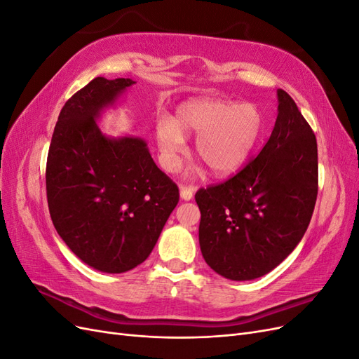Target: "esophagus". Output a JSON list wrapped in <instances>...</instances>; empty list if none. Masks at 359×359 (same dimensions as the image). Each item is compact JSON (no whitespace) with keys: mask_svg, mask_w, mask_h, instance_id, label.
<instances>
[{"mask_svg":"<svg viewBox=\"0 0 359 359\" xmlns=\"http://www.w3.org/2000/svg\"><path fill=\"white\" fill-rule=\"evenodd\" d=\"M180 193H181V198L184 201H190L194 194V187L193 186H181Z\"/></svg>","mask_w":359,"mask_h":359,"instance_id":"esophagus-1","label":"esophagus"}]
</instances>
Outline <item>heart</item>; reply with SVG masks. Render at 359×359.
<instances>
[{
  "label": "heart",
  "mask_w": 359,
  "mask_h": 359,
  "mask_svg": "<svg viewBox=\"0 0 359 359\" xmlns=\"http://www.w3.org/2000/svg\"><path fill=\"white\" fill-rule=\"evenodd\" d=\"M262 133V116L255 104L196 100L180 106L177 119L160 116L157 142L166 169L177 170L186 151L184 135H198L196 157L217 175L241 168Z\"/></svg>",
  "instance_id": "1"
}]
</instances>
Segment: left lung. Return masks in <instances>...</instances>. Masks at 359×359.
Listing matches in <instances>:
<instances>
[{
	"instance_id": "left-lung-1",
	"label": "left lung",
	"mask_w": 359,
	"mask_h": 359,
	"mask_svg": "<svg viewBox=\"0 0 359 359\" xmlns=\"http://www.w3.org/2000/svg\"><path fill=\"white\" fill-rule=\"evenodd\" d=\"M268 142L233 177L196 191L201 252L217 274L244 281L268 274L293 252L318 198V142L292 97L277 90Z\"/></svg>"
}]
</instances>
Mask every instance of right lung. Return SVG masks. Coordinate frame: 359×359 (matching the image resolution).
<instances>
[{
    "label": "right lung",
    "mask_w": 359,
    "mask_h": 359,
    "mask_svg": "<svg viewBox=\"0 0 359 359\" xmlns=\"http://www.w3.org/2000/svg\"><path fill=\"white\" fill-rule=\"evenodd\" d=\"M132 79L95 78L62 106L46 161L53 226L72 252L109 274L153 252L180 190L137 137L109 139L95 119Z\"/></svg>",
    "instance_id": "obj_1"
}]
</instances>
